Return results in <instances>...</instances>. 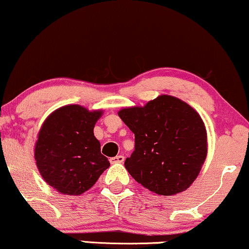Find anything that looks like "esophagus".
I'll return each mask as SVG.
<instances>
[{"label": "esophagus", "instance_id": "esophagus-1", "mask_svg": "<svg viewBox=\"0 0 249 249\" xmlns=\"http://www.w3.org/2000/svg\"><path fill=\"white\" fill-rule=\"evenodd\" d=\"M110 161H111V163H124V158L122 155H117V156H114V158H112Z\"/></svg>", "mask_w": 249, "mask_h": 249}]
</instances>
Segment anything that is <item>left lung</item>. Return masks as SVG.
Masks as SVG:
<instances>
[{
	"label": "left lung",
	"instance_id": "8db88e82",
	"mask_svg": "<svg viewBox=\"0 0 249 249\" xmlns=\"http://www.w3.org/2000/svg\"><path fill=\"white\" fill-rule=\"evenodd\" d=\"M118 114L135 134V151L124 162L132 178L163 196L189 188L207 155V134L199 114L170 95Z\"/></svg>",
	"mask_w": 249,
	"mask_h": 249
}]
</instances>
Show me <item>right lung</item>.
<instances>
[{
    "label": "right lung",
    "instance_id": "add662e5",
    "mask_svg": "<svg viewBox=\"0 0 249 249\" xmlns=\"http://www.w3.org/2000/svg\"><path fill=\"white\" fill-rule=\"evenodd\" d=\"M102 113L66 105L44 121L35 146L36 164L43 179L59 193L80 195L110 166L94 136Z\"/></svg>",
    "mask_w": 249,
    "mask_h": 249
}]
</instances>
